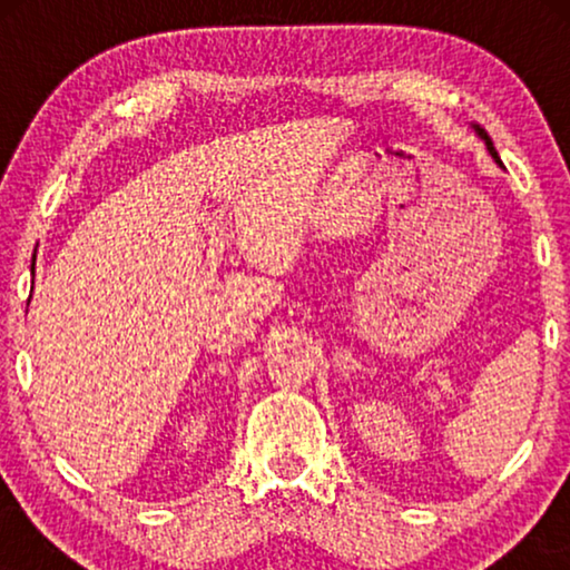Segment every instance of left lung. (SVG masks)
<instances>
[{
    "label": "left lung",
    "instance_id": "1",
    "mask_svg": "<svg viewBox=\"0 0 570 570\" xmlns=\"http://www.w3.org/2000/svg\"><path fill=\"white\" fill-rule=\"evenodd\" d=\"M480 131V137L482 139H485V145H488V150H490V155H493V158H495V163H498V166H503V163H501V158H498V153H495V147H493V142H490V137L485 135V131H482V129H478Z\"/></svg>",
    "mask_w": 570,
    "mask_h": 570
}]
</instances>
